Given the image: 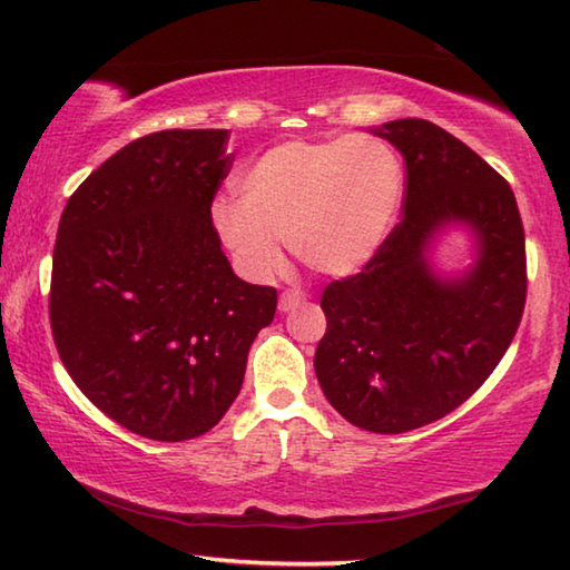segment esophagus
Segmentation results:
<instances>
[{
	"label": "esophagus",
	"mask_w": 570,
	"mask_h": 570,
	"mask_svg": "<svg viewBox=\"0 0 570 570\" xmlns=\"http://www.w3.org/2000/svg\"><path fill=\"white\" fill-rule=\"evenodd\" d=\"M304 302V294L298 288H286V292L278 296V312H292L294 306Z\"/></svg>",
	"instance_id": "1"
}]
</instances>
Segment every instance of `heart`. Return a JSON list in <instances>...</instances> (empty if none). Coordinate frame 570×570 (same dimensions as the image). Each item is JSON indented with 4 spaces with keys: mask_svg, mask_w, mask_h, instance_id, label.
Instances as JSON below:
<instances>
[{
    "mask_svg": "<svg viewBox=\"0 0 570 570\" xmlns=\"http://www.w3.org/2000/svg\"><path fill=\"white\" fill-rule=\"evenodd\" d=\"M216 198L210 224L236 268L268 282L284 266L278 240L308 272L352 276L377 256L397 220L404 170L387 140L354 132L268 148Z\"/></svg>",
    "mask_w": 570,
    "mask_h": 570,
    "instance_id": "obj_1",
    "label": "heart"
}]
</instances>
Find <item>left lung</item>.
I'll return each mask as SVG.
<instances>
[{"label": "left lung", "mask_w": 570, "mask_h": 570, "mask_svg": "<svg viewBox=\"0 0 570 570\" xmlns=\"http://www.w3.org/2000/svg\"><path fill=\"white\" fill-rule=\"evenodd\" d=\"M380 135L407 166L404 216L360 274L324 288L314 370L344 420L400 435L445 417L493 374L523 320L528 266L513 188L475 150L417 118ZM450 219L481 240L479 264L460 283H440L423 262Z\"/></svg>", "instance_id": "8db88e82"}]
</instances>
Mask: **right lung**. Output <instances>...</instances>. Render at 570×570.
Listing matches in <instances>:
<instances>
[{"mask_svg": "<svg viewBox=\"0 0 570 570\" xmlns=\"http://www.w3.org/2000/svg\"><path fill=\"white\" fill-rule=\"evenodd\" d=\"M228 130H160L80 183L52 254L50 324L67 374L140 438L216 428L244 384L276 288L234 274L210 224Z\"/></svg>", "mask_w": 570, "mask_h": 570, "instance_id": "obj_1", "label": "right lung"}]
</instances>
